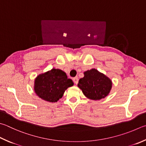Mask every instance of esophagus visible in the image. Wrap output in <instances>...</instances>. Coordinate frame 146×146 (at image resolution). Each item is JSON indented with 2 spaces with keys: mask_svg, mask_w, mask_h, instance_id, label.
<instances>
[{
  "mask_svg": "<svg viewBox=\"0 0 146 146\" xmlns=\"http://www.w3.org/2000/svg\"><path fill=\"white\" fill-rule=\"evenodd\" d=\"M73 80L74 82V83L75 84H77L78 82V78L77 77H75V78H73Z\"/></svg>",
  "mask_w": 146,
  "mask_h": 146,
  "instance_id": "1",
  "label": "esophagus"
}]
</instances>
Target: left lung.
I'll use <instances>...</instances> for the list:
<instances>
[{"label":"left lung","instance_id":"1","mask_svg":"<svg viewBox=\"0 0 146 146\" xmlns=\"http://www.w3.org/2000/svg\"><path fill=\"white\" fill-rule=\"evenodd\" d=\"M78 81V87L87 98L100 100L107 96L112 89V80L104 74L92 68L84 73Z\"/></svg>","mask_w":146,"mask_h":146}]
</instances>
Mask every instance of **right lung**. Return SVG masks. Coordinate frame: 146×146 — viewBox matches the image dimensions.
I'll use <instances>...</instances> for the list:
<instances>
[{
  "label": "right lung",
  "mask_w": 146,
  "mask_h": 146,
  "mask_svg": "<svg viewBox=\"0 0 146 146\" xmlns=\"http://www.w3.org/2000/svg\"><path fill=\"white\" fill-rule=\"evenodd\" d=\"M73 84L64 71L53 68L37 76L34 80V89L37 96L42 100L55 103L61 98L66 90Z\"/></svg>",
  "instance_id": "obj_1"
}]
</instances>
